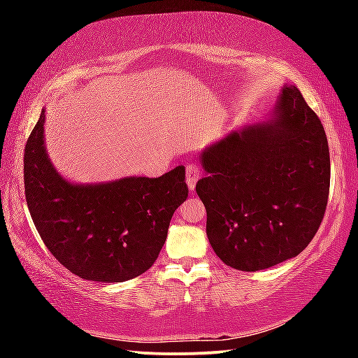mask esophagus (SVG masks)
<instances>
[{"mask_svg":"<svg viewBox=\"0 0 358 358\" xmlns=\"http://www.w3.org/2000/svg\"><path fill=\"white\" fill-rule=\"evenodd\" d=\"M199 177H201V169L196 164H189L186 167V183L191 191L196 189V183Z\"/></svg>","mask_w":358,"mask_h":358,"instance_id":"obj_1","label":"esophagus"}]
</instances>
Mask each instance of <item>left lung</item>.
<instances>
[{"mask_svg":"<svg viewBox=\"0 0 358 358\" xmlns=\"http://www.w3.org/2000/svg\"><path fill=\"white\" fill-rule=\"evenodd\" d=\"M197 196L216 256L241 271L292 259L324 220L330 151L299 88L284 85L268 120L232 131L201 153Z\"/></svg>","mask_w":358,"mask_h":358,"instance_id":"left-lung-1","label":"left lung"}]
</instances>
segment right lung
<instances>
[{
	"instance_id": "right-lung-1",
	"label": "right lung",
	"mask_w": 358,
	"mask_h": 358,
	"mask_svg": "<svg viewBox=\"0 0 358 358\" xmlns=\"http://www.w3.org/2000/svg\"><path fill=\"white\" fill-rule=\"evenodd\" d=\"M44 123L42 108L25 147L23 178L28 210L48 251L83 280L121 282L145 273L187 197L185 167L159 178L71 183L47 155Z\"/></svg>"
}]
</instances>
